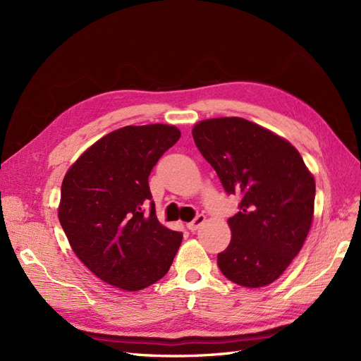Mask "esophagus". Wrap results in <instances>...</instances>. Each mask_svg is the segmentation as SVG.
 Returning <instances> with one entry per match:
<instances>
[{
	"instance_id": "34e87169",
	"label": "esophagus",
	"mask_w": 361,
	"mask_h": 361,
	"mask_svg": "<svg viewBox=\"0 0 361 361\" xmlns=\"http://www.w3.org/2000/svg\"><path fill=\"white\" fill-rule=\"evenodd\" d=\"M204 220H206V216L203 215V214H199V215H195V218L192 221H190L188 224H187V227L190 228L191 232H195L197 231V228L204 223Z\"/></svg>"
}]
</instances>
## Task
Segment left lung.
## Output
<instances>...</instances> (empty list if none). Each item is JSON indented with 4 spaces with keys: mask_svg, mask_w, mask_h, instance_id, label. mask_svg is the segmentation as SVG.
Returning a JSON list of instances; mask_svg holds the SVG:
<instances>
[{
    "mask_svg": "<svg viewBox=\"0 0 361 361\" xmlns=\"http://www.w3.org/2000/svg\"><path fill=\"white\" fill-rule=\"evenodd\" d=\"M194 143L239 212L228 218L231 244L218 253L223 274L239 286L277 280L307 238L313 220L314 179L289 141L241 117L202 120Z\"/></svg>",
    "mask_w": 361,
    "mask_h": 361,
    "instance_id": "8db88e82",
    "label": "left lung"
}]
</instances>
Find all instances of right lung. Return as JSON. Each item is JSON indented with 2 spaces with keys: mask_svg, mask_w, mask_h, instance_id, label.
I'll return each mask as SVG.
<instances>
[{
  "mask_svg": "<svg viewBox=\"0 0 361 361\" xmlns=\"http://www.w3.org/2000/svg\"><path fill=\"white\" fill-rule=\"evenodd\" d=\"M179 137L176 126L161 123L120 128L87 149L63 179L60 224L73 253L108 285L145 289L171 267L182 233L158 221L149 174Z\"/></svg>",
  "mask_w": 361,
  "mask_h": 361,
  "instance_id": "right-lung-1",
  "label": "right lung"
}]
</instances>
